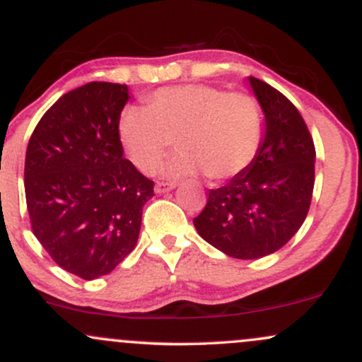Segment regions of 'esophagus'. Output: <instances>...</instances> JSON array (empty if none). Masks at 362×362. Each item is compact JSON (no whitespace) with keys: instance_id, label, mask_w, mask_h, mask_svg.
I'll list each match as a JSON object with an SVG mask.
<instances>
[{"instance_id":"esophagus-1","label":"esophagus","mask_w":362,"mask_h":362,"mask_svg":"<svg viewBox=\"0 0 362 362\" xmlns=\"http://www.w3.org/2000/svg\"><path fill=\"white\" fill-rule=\"evenodd\" d=\"M175 189V184H165V182H158L155 185V192L156 194H165V192H170V190Z\"/></svg>"}]
</instances>
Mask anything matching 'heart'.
<instances>
[{
  "instance_id": "heart-1",
  "label": "heart",
  "mask_w": 362,
  "mask_h": 362,
  "mask_svg": "<svg viewBox=\"0 0 362 362\" xmlns=\"http://www.w3.org/2000/svg\"><path fill=\"white\" fill-rule=\"evenodd\" d=\"M119 138L141 173H155L175 139L180 149L165 167L168 177L206 172L213 180H230L255 160L264 114L248 93L207 85L170 86L155 91L148 107L129 105L120 112Z\"/></svg>"
}]
</instances>
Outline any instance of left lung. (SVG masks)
I'll return each instance as SVG.
<instances>
[{"instance_id": "1", "label": "left lung", "mask_w": 362, "mask_h": 362, "mask_svg": "<svg viewBox=\"0 0 362 362\" xmlns=\"http://www.w3.org/2000/svg\"><path fill=\"white\" fill-rule=\"evenodd\" d=\"M248 83L265 119L260 149L243 173L209 190L194 219L207 243L242 260L271 255L296 235L315 185V144L301 114L267 83Z\"/></svg>"}]
</instances>
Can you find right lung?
Masks as SVG:
<instances>
[{"label": "right lung", "mask_w": 362, "mask_h": 362, "mask_svg": "<svg viewBox=\"0 0 362 362\" xmlns=\"http://www.w3.org/2000/svg\"><path fill=\"white\" fill-rule=\"evenodd\" d=\"M127 85L91 81L42 115L25 155V197L35 238L85 281L134 250L153 182L124 158L119 117Z\"/></svg>", "instance_id": "add662e5"}]
</instances>
